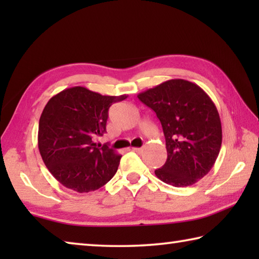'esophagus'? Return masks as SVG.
Listing matches in <instances>:
<instances>
[{
	"mask_svg": "<svg viewBox=\"0 0 259 259\" xmlns=\"http://www.w3.org/2000/svg\"><path fill=\"white\" fill-rule=\"evenodd\" d=\"M133 150H134L136 153H138V154H142L143 151H144V148H143V147H134Z\"/></svg>",
	"mask_w": 259,
	"mask_h": 259,
	"instance_id": "34e87169",
	"label": "esophagus"
}]
</instances>
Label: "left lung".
Wrapping results in <instances>:
<instances>
[{
  "mask_svg": "<svg viewBox=\"0 0 259 259\" xmlns=\"http://www.w3.org/2000/svg\"><path fill=\"white\" fill-rule=\"evenodd\" d=\"M137 97L156 113L168 157L156 177L175 187L190 186L207 175L222 146V123L216 105L195 83L175 78Z\"/></svg>",
  "mask_w": 259,
  "mask_h": 259,
  "instance_id": "1",
  "label": "left lung"
}]
</instances>
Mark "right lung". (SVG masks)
<instances>
[{
    "mask_svg": "<svg viewBox=\"0 0 259 259\" xmlns=\"http://www.w3.org/2000/svg\"><path fill=\"white\" fill-rule=\"evenodd\" d=\"M128 96H103L84 87L68 88L50 98L38 122V150L52 176L78 193L108 183L120 154L94 142L106 133L108 109Z\"/></svg>",
    "mask_w": 259,
    "mask_h": 259,
    "instance_id": "1",
    "label": "right lung"
}]
</instances>
